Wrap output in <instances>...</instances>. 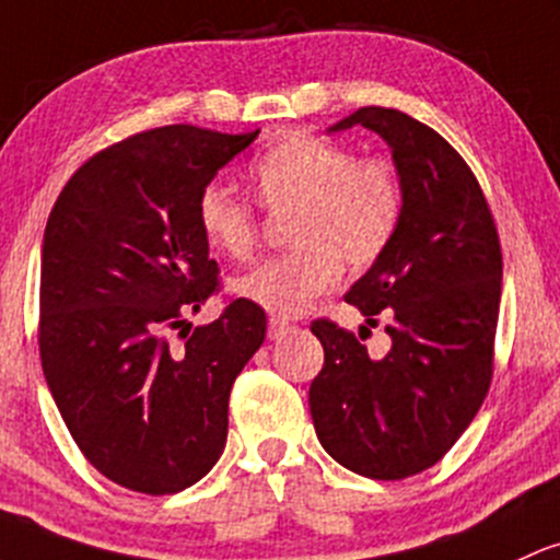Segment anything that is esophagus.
<instances>
[{
  "instance_id": "esophagus-1",
  "label": "esophagus",
  "mask_w": 560,
  "mask_h": 560,
  "mask_svg": "<svg viewBox=\"0 0 560 560\" xmlns=\"http://www.w3.org/2000/svg\"><path fill=\"white\" fill-rule=\"evenodd\" d=\"M287 329H290V322H287V318H279V316L268 318V337H270V340L281 337Z\"/></svg>"
}]
</instances>
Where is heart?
Instances as JSON below:
<instances>
[{
  "label": "heart",
  "mask_w": 560,
  "mask_h": 560,
  "mask_svg": "<svg viewBox=\"0 0 560 560\" xmlns=\"http://www.w3.org/2000/svg\"><path fill=\"white\" fill-rule=\"evenodd\" d=\"M249 177L266 210H292L287 242L294 249L238 276L233 290L276 316H294L335 287L342 262L374 266L401 229L404 186L390 159H355L335 140L287 132L257 153ZM196 223L231 260H249L260 242L255 210L220 183L196 196Z\"/></svg>",
  "instance_id": "b5f03b06"
}]
</instances>
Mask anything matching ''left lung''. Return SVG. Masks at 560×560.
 <instances>
[{
    "instance_id": "8db88e82",
    "label": "left lung",
    "mask_w": 560,
    "mask_h": 560,
    "mask_svg": "<svg viewBox=\"0 0 560 560\" xmlns=\"http://www.w3.org/2000/svg\"><path fill=\"white\" fill-rule=\"evenodd\" d=\"M353 125L390 145L404 186L401 229L346 294L372 327L383 313L390 350L370 355L353 331L316 318L324 366L308 401L318 441L342 468L398 481L433 468L487 398L502 249L476 175L439 132L383 106L329 132Z\"/></svg>"
}]
</instances>
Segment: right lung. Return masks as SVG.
<instances>
[{
    "label": "right lung",
    "mask_w": 560,
    "mask_h": 560,
    "mask_svg": "<svg viewBox=\"0 0 560 560\" xmlns=\"http://www.w3.org/2000/svg\"><path fill=\"white\" fill-rule=\"evenodd\" d=\"M257 132L132 135L73 172L47 220L42 370L92 468L140 494H175L212 470L233 380L266 340V311L244 298L170 340L220 290L196 196Z\"/></svg>",
    "instance_id": "1"
}]
</instances>
